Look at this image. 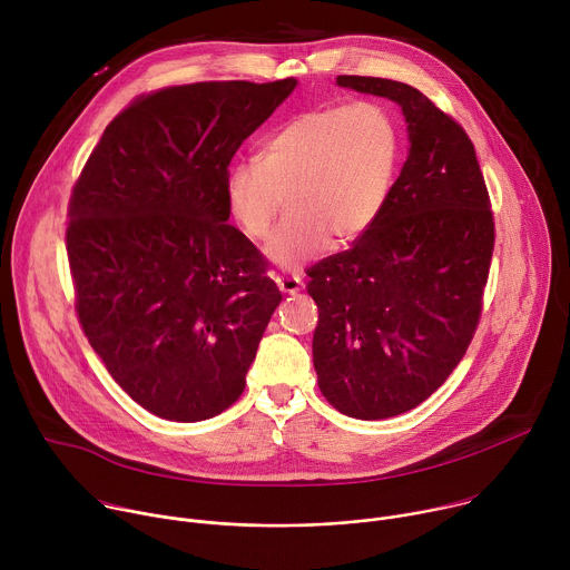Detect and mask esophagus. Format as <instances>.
Returning a JSON list of instances; mask_svg holds the SVG:
<instances>
[{
	"label": "esophagus",
	"instance_id": "34e87169",
	"mask_svg": "<svg viewBox=\"0 0 570 570\" xmlns=\"http://www.w3.org/2000/svg\"><path fill=\"white\" fill-rule=\"evenodd\" d=\"M275 282H277V286H279L282 293H297V291L304 286L299 275H277Z\"/></svg>",
	"mask_w": 570,
	"mask_h": 570
}]
</instances>
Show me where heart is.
I'll return each instance as SVG.
<instances>
[{
    "instance_id": "obj_1",
    "label": "heart",
    "mask_w": 570,
    "mask_h": 570,
    "mask_svg": "<svg viewBox=\"0 0 570 570\" xmlns=\"http://www.w3.org/2000/svg\"><path fill=\"white\" fill-rule=\"evenodd\" d=\"M401 157L394 117L376 101L313 108L279 126L264 157H240L225 174L229 216L248 238H266L282 196L288 214L266 257L297 271L330 246L358 240L381 218Z\"/></svg>"
}]
</instances>
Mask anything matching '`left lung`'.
Wrapping results in <instances>:
<instances>
[{"mask_svg": "<svg viewBox=\"0 0 570 570\" xmlns=\"http://www.w3.org/2000/svg\"><path fill=\"white\" fill-rule=\"evenodd\" d=\"M336 83L399 104L411 148L376 225L306 271L317 304L313 367L336 411L387 420L426 401L462 361L490 277L494 214L453 117L399 80Z\"/></svg>", "mask_w": 570, "mask_h": 570, "instance_id": "obj_1", "label": "left lung"}]
</instances>
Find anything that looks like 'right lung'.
I'll return each mask as SVG.
<instances>
[{
    "mask_svg": "<svg viewBox=\"0 0 570 570\" xmlns=\"http://www.w3.org/2000/svg\"><path fill=\"white\" fill-rule=\"evenodd\" d=\"M297 80H209L144 95L104 130L69 198L76 313L112 379L169 422L220 415L246 374L277 284L227 223L234 153Z\"/></svg>",
    "mask_w": 570,
    "mask_h": 570,
    "instance_id": "right-lung-1",
    "label": "right lung"
}]
</instances>
